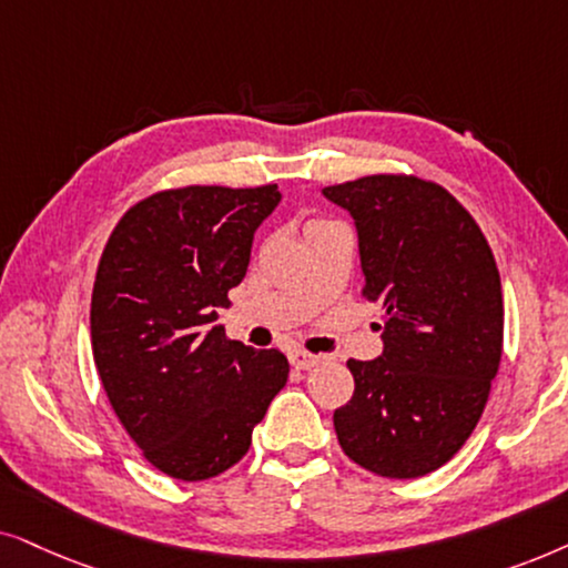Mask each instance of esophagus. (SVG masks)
I'll return each instance as SVG.
<instances>
[{"instance_id":"esophagus-1","label":"esophagus","mask_w":568,"mask_h":568,"mask_svg":"<svg viewBox=\"0 0 568 568\" xmlns=\"http://www.w3.org/2000/svg\"><path fill=\"white\" fill-rule=\"evenodd\" d=\"M320 361H322L320 355H312V353H304V351H293L291 353L293 368H301V372H308V368H314Z\"/></svg>"}]
</instances>
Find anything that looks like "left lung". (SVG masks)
I'll return each instance as SVG.
<instances>
[{
  "mask_svg": "<svg viewBox=\"0 0 568 568\" xmlns=\"http://www.w3.org/2000/svg\"><path fill=\"white\" fill-rule=\"evenodd\" d=\"M358 233L363 296L382 304V355L347 361L339 447L382 478L449 463L478 426L504 343L501 277L473 215L413 176L324 186Z\"/></svg>",
  "mask_w": 568,
  "mask_h": 568,
  "instance_id": "left-lung-1",
  "label": "left lung"
}]
</instances>
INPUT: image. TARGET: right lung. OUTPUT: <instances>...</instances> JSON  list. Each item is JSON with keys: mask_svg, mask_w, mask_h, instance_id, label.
Here are the masks:
<instances>
[{"mask_svg": "<svg viewBox=\"0 0 568 568\" xmlns=\"http://www.w3.org/2000/svg\"><path fill=\"white\" fill-rule=\"evenodd\" d=\"M277 184L186 186L142 200L103 248L90 304L98 376L148 463L207 480L248 452L288 358L225 339L215 308L244 280Z\"/></svg>", "mask_w": 568, "mask_h": 568, "instance_id": "1", "label": "right lung"}]
</instances>
